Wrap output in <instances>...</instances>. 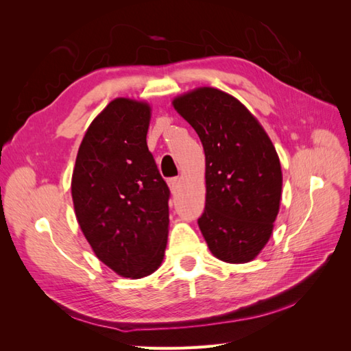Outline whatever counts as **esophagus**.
<instances>
[{
    "instance_id": "esophagus-1",
    "label": "esophagus",
    "mask_w": 351,
    "mask_h": 351,
    "mask_svg": "<svg viewBox=\"0 0 351 351\" xmlns=\"http://www.w3.org/2000/svg\"><path fill=\"white\" fill-rule=\"evenodd\" d=\"M178 182H180V180H178L177 177H171V178H168V186H169V189H171V192H173V193H176V189H177V184H178Z\"/></svg>"
}]
</instances>
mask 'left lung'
<instances>
[{"label": "left lung", "instance_id": "left-lung-1", "mask_svg": "<svg viewBox=\"0 0 351 351\" xmlns=\"http://www.w3.org/2000/svg\"><path fill=\"white\" fill-rule=\"evenodd\" d=\"M173 105L204 145L206 202L197 224L208 247L224 262H249L268 243L278 215L277 151L249 110L226 92L199 88Z\"/></svg>", "mask_w": 351, "mask_h": 351}]
</instances>
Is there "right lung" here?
Listing matches in <instances>:
<instances>
[{"instance_id":"obj_1","label":"right lung","mask_w":351,"mask_h":351,"mask_svg":"<svg viewBox=\"0 0 351 351\" xmlns=\"http://www.w3.org/2000/svg\"><path fill=\"white\" fill-rule=\"evenodd\" d=\"M149 120L147 104L111 101L84 134L71 178L84 237L127 278L156 271L167 247L169 189L147 149Z\"/></svg>"}]
</instances>
